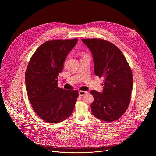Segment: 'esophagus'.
I'll use <instances>...</instances> for the list:
<instances>
[{
	"instance_id": "esophagus-1",
	"label": "esophagus",
	"mask_w": 156,
	"mask_h": 156,
	"mask_svg": "<svg viewBox=\"0 0 156 156\" xmlns=\"http://www.w3.org/2000/svg\"><path fill=\"white\" fill-rule=\"evenodd\" d=\"M87 93V91H79V95L80 96H83L84 95L86 94Z\"/></svg>"
}]
</instances>
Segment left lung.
I'll return each mask as SVG.
<instances>
[{
  "label": "left lung",
  "instance_id": "1",
  "mask_svg": "<svg viewBox=\"0 0 156 156\" xmlns=\"http://www.w3.org/2000/svg\"><path fill=\"white\" fill-rule=\"evenodd\" d=\"M81 40L93 54L95 75L104 78L102 93L90 92L94 99L91 105L93 114L103 121L117 120L130 102L133 87L130 66L122 51L110 42L97 38Z\"/></svg>",
  "mask_w": 156,
  "mask_h": 156
}]
</instances>
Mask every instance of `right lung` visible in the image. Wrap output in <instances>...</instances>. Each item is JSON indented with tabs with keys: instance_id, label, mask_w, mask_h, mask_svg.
Returning a JSON list of instances; mask_svg holds the SVG:
<instances>
[{
	"instance_id": "1",
	"label": "right lung",
	"mask_w": 156,
	"mask_h": 156,
	"mask_svg": "<svg viewBox=\"0 0 156 156\" xmlns=\"http://www.w3.org/2000/svg\"><path fill=\"white\" fill-rule=\"evenodd\" d=\"M78 39L51 40L33 54L25 73L26 90L35 113L49 123H58L71 115L78 97L77 90L58 87L63 62Z\"/></svg>"
}]
</instances>
